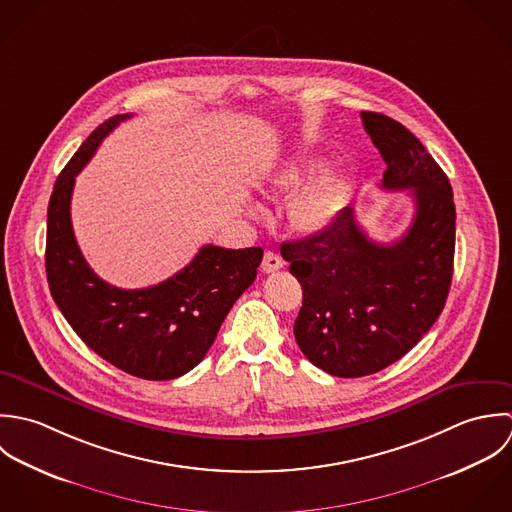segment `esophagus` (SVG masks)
<instances>
[{"label":"esophagus","instance_id":"34e87169","mask_svg":"<svg viewBox=\"0 0 512 512\" xmlns=\"http://www.w3.org/2000/svg\"><path fill=\"white\" fill-rule=\"evenodd\" d=\"M281 267H283V259H281L275 251H267V253L263 255V263H261L263 273H275V271H279Z\"/></svg>","mask_w":512,"mask_h":512}]
</instances>
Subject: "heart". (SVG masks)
Listing matches in <instances>:
<instances>
[{
    "label": "heart",
    "instance_id": "heart-1",
    "mask_svg": "<svg viewBox=\"0 0 512 512\" xmlns=\"http://www.w3.org/2000/svg\"><path fill=\"white\" fill-rule=\"evenodd\" d=\"M316 160H293L269 176V190L275 194H291L303 186L318 170ZM350 200L348 184L340 176H324L303 188L289 205V221L303 235H320L328 231L342 215Z\"/></svg>",
    "mask_w": 512,
    "mask_h": 512
}]
</instances>
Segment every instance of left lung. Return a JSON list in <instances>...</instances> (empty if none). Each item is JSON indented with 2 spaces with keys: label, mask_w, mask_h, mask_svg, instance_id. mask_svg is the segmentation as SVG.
I'll use <instances>...</instances> for the list:
<instances>
[{
  "label": "left lung",
  "mask_w": 512,
  "mask_h": 512,
  "mask_svg": "<svg viewBox=\"0 0 512 512\" xmlns=\"http://www.w3.org/2000/svg\"><path fill=\"white\" fill-rule=\"evenodd\" d=\"M388 170L384 190H409L415 215L394 243L372 241L346 207L324 233L281 245L303 287L295 338L308 360L338 378L376 374L398 362L445 307L455 253L451 184L398 120L362 112Z\"/></svg>",
  "instance_id": "1"
}]
</instances>
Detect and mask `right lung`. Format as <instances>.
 Instances as JSON below:
<instances>
[{"instance_id":"add662e5","label":"right lung","mask_w":512,"mask_h":512,"mask_svg":"<svg viewBox=\"0 0 512 512\" xmlns=\"http://www.w3.org/2000/svg\"><path fill=\"white\" fill-rule=\"evenodd\" d=\"M103 122L59 174L47 209L45 269L55 305L106 362L142 380H174L204 360L233 303L249 289L261 247L204 245L180 273L148 289H116L85 261L71 225L75 176L122 120Z\"/></svg>"}]
</instances>
